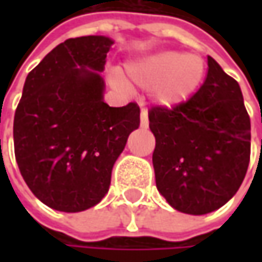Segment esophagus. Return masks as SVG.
Segmentation results:
<instances>
[{
  "label": "esophagus",
  "mask_w": 262,
  "mask_h": 262,
  "mask_svg": "<svg viewBox=\"0 0 262 262\" xmlns=\"http://www.w3.org/2000/svg\"><path fill=\"white\" fill-rule=\"evenodd\" d=\"M140 125H141V128H147V126H148V115H147L146 109L141 111V115H140Z\"/></svg>",
  "instance_id": "esophagus-1"
}]
</instances>
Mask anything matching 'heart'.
Wrapping results in <instances>:
<instances>
[{"instance_id": "b5f03b06", "label": "heart", "mask_w": 262, "mask_h": 262, "mask_svg": "<svg viewBox=\"0 0 262 262\" xmlns=\"http://www.w3.org/2000/svg\"><path fill=\"white\" fill-rule=\"evenodd\" d=\"M126 77L141 87H155V99L163 106H175L195 92L204 77V62L196 55H182L166 51L146 56L125 68ZM114 81L124 86L119 74Z\"/></svg>"}]
</instances>
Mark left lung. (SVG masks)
<instances>
[{
    "mask_svg": "<svg viewBox=\"0 0 262 262\" xmlns=\"http://www.w3.org/2000/svg\"><path fill=\"white\" fill-rule=\"evenodd\" d=\"M207 64L195 95L148 111L157 189L175 210L195 216L236 194L251 156V121L241 87L211 56Z\"/></svg>",
    "mask_w": 262,
    "mask_h": 262,
    "instance_id": "1",
    "label": "left lung"
}]
</instances>
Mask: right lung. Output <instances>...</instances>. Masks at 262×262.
<instances>
[{
    "label": "right lung",
    "mask_w": 262,
    "mask_h": 262,
    "mask_svg": "<svg viewBox=\"0 0 262 262\" xmlns=\"http://www.w3.org/2000/svg\"><path fill=\"white\" fill-rule=\"evenodd\" d=\"M106 36L67 39L26 78L15 109L14 153L25 182L48 207L77 213L96 206L111 185L112 167L140 107L103 102Z\"/></svg>",
    "instance_id": "obj_1"
}]
</instances>
